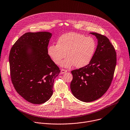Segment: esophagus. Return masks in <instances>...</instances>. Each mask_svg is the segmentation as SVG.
I'll use <instances>...</instances> for the list:
<instances>
[{
	"label": "esophagus",
	"mask_w": 130,
	"mask_h": 130,
	"mask_svg": "<svg viewBox=\"0 0 130 130\" xmlns=\"http://www.w3.org/2000/svg\"><path fill=\"white\" fill-rule=\"evenodd\" d=\"M67 72V70H65V69H62L61 70V74H64V73H65L66 72Z\"/></svg>",
	"instance_id": "esophagus-1"
}]
</instances>
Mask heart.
Segmentation results:
<instances>
[{"mask_svg": "<svg viewBox=\"0 0 130 130\" xmlns=\"http://www.w3.org/2000/svg\"><path fill=\"white\" fill-rule=\"evenodd\" d=\"M96 48L95 40L91 37L77 32H69L61 35L57 41V44L50 45L47 53L52 60L57 65L77 68L88 64L92 60Z\"/></svg>", "mask_w": 130, "mask_h": 130, "instance_id": "obj_1", "label": "heart"}]
</instances>
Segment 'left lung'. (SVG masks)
<instances>
[{
	"instance_id": "8db88e82",
	"label": "left lung",
	"mask_w": 130,
	"mask_h": 130,
	"mask_svg": "<svg viewBox=\"0 0 130 130\" xmlns=\"http://www.w3.org/2000/svg\"><path fill=\"white\" fill-rule=\"evenodd\" d=\"M98 39V46L90 63L71 71L70 88L73 95L84 102L101 97L109 88L116 66V52L105 36L90 32Z\"/></svg>"
}]
</instances>
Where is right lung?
<instances>
[{"instance_id":"1","label":"right lung","mask_w":130,"mask_h":130,"mask_svg":"<svg viewBox=\"0 0 130 130\" xmlns=\"http://www.w3.org/2000/svg\"><path fill=\"white\" fill-rule=\"evenodd\" d=\"M52 34L26 32L14 43L9 54L10 75L17 92L28 102L44 103L52 96L55 78L60 70L47 47Z\"/></svg>"}]
</instances>
